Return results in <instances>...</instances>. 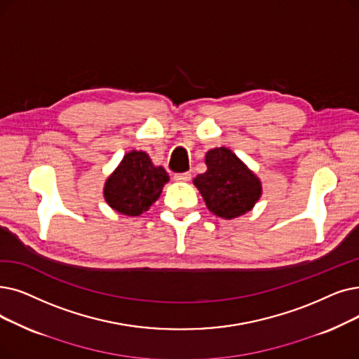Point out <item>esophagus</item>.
Segmentation results:
<instances>
[{
  "label": "esophagus",
  "instance_id": "esophagus-1",
  "mask_svg": "<svg viewBox=\"0 0 359 359\" xmlns=\"http://www.w3.org/2000/svg\"><path fill=\"white\" fill-rule=\"evenodd\" d=\"M191 173L189 171H184V173H176L175 176H173V179L176 180V182H189L191 180Z\"/></svg>",
  "mask_w": 359,
  "mask_h": 359
}]
</instances>
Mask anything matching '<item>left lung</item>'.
Wrapping results in <instances>:
<instances>
[{"label": "left lung", "mask_w": 359, "mask_h": 359, "mask_svg": "<svg viewBox=\"0 0 359 359\" xmlns=\"http://www.w3.org/2000/svg\"><path fill=\"white\" fill-rule=\"evenodd\" d=\"M208 170L194 183L211 212L218 217H239L251 210L261 195L258 177L230 149L222 147L207 152Z\"/></svg>", "instance_id": "1"}]
</instances>
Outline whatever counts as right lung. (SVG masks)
<instances>
[{
  "label": "right lung",
  "mask_w": 359,
  "mask_h": 359,
  "mask_svg": "<svg viewBox=\"0 0 359 359\" xmlns=\"http://www.w3.org/2000/svg\"><path fill=\"white\" fill-rule=\"evenodd\" d=\"M168 175L163 167H155L148 154L130 151L114 173L108 177L104 196L108 205L124 215H139L158 199Z\"/></svg>",
  "instance_id": "add662e5"
}]
</instances>
